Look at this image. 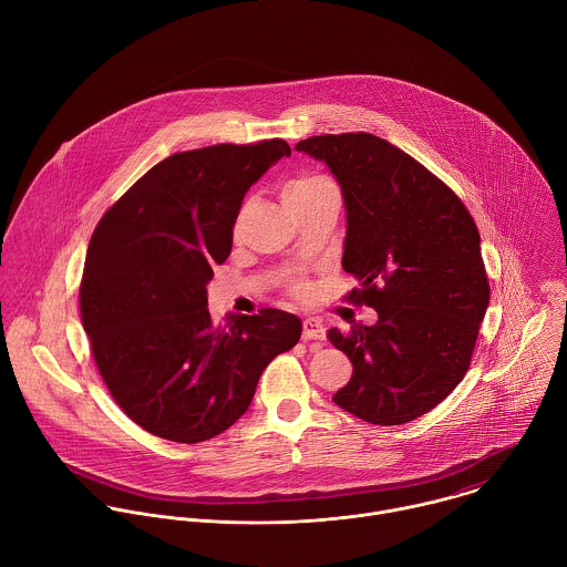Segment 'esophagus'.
Returning a JSON list of instances; mask_svg holds the SVG:
<instances>
[{"label": "esophagus", "instance_id": "esophagus-1", "mask_svg": "<svg viewBox=\"0 0 567 567\" xmlns=\"http://www.w3.org/2000/svg\"><path fill=\"white\" fill-rule=\"evenodd\" d=\"M327 338V329L318 318H307L302 324V340L305 341H320Z\"/></svg>", "mask_w": 567, "mask_h": 567}]
</instances>
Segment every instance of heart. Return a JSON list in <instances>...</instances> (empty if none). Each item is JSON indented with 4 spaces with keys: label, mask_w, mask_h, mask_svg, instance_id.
<instances>
[{
    "label": "heart",
    "mask_w": 567,
    "mask_h": 567,
    "mask_svg": "<svg viewBox=\"0 0 567 567\" xmlns=\"http://www.w3.org/2000/svg\"><path fill=\"white\" fill-rule=\"evenodd\" d=\"M333 184L322 175H298L282 186V202L289 210H298L329 190Z\"/></svg>",
    "instance_id": "heart-1"
}]
</instances>
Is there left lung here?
<instances>
[{"label":"left lung","instance_id":"obj_1","mask_svg":"<svg viewBox=\"0 0 567 567\" xmlns=\"http://www.w3.org/2000/svg\"><path fill=\"white\" fill-rule=\"evenodd\" d=\"M296 151L324 162L346 206L341 267L372 307V327L331 329L352 361L336 405L374 425H403L452 394L488 307L480 231L436 175L370 133L313 135Z\"/></svg>","mask_w":567,"mask_h":567}]
</instances>
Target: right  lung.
Listing matches in <instances>:
<instances>
[{
  "label": "right lung",
  "mask_w": 567,
  "mask_h": 567,
  "mask_svg": "<svg viewBox=\"0 0 567 567\" xmlns=\"http://www.w3.org/2000/svg\"><path fill=\"white\" fill-rule=\"evenodd\" d=\"M285 140L175 153L140 177L94 229L81 318L122 412L173 443L219 436L249 408L267 363L302 336L298 316L208 311L213 267L226 262L245 193Z\"/></svg>",
  "instance_id": "add662e5"
}]
</instances>
